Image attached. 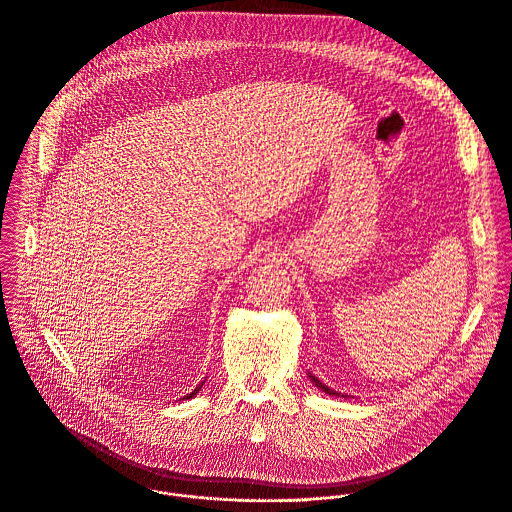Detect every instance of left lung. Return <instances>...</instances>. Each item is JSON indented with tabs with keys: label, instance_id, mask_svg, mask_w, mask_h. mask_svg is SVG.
Returning a JSON list of instances; mask_svg holds the SVG:
<instances>
[{
	"label": "left lung",
	"instance_id": "8db88e82",
	"mask_svg": "<svg viewBox=\"0 0 512 512\" xmlns=\"http://www.w3.org/2000/svg\"><path fill=\"white\" fill-rule=\"evenodd\" d=\"M309 378H311V382H313V384H315V386H317L321 392H325V394H329V396H337V398H339V396H342V398H348V396L339 394V392H335V390H329V388H327L325 384H321V382H319L315 376H311V374H309Z\"/></svg>",
	"mask_w": 512,
	"mask_h": 512
}]
</instances>
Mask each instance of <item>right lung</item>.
Listing matches in <instances>:
<instances>
[{
  "label": "right lung",
  "mask_w": 512,
  "mask_h": 512,
  "mask_svg": "<svg viewBox=\"0 0 512 512\" xmlns=\"http://www.w3.org/2000/svg\"><path fill=\"white\" fill-rule=\"evenodd\" d=\"M201 388H203V384H201V386H197V388H195V390H193L189 396H185V398H193V396H197V392H199Z\"/></svg>",
  "instance_id": "right-lung-1"
}]
</instances>
